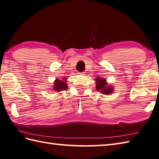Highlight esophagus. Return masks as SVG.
I'll return each mask as SVG.
<instances>
[{
	"label": "esophagus",
	"mask_w": 159,
	"mask_h": 159,
	"mask_svg": "<svg viewBox=\"0 0 159 159\" xmlns=\"http://www.w3.org/2000/svg\"><path fill=\"white\" fill-rule=\"evenodd\" d=\"M77 73L80 74V75H84V73H84V72H78Z\"/></svg>",
	"instance_id": "34e87169"
}]
</instances>
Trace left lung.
<instances>
[{"label": "left lung", "mask_w": 159, "mask_h": 159, "mask_svg": "<svg viewBox=\"0 0 159 159\" xmlns=\"http://www.w3.org/2000/svg\"><path fill=\"white\" fill-rule=\"evenodd\" d=\"M96 89L98 90H100L102 93L105 94V95H109L110 93L112 92V87L108 86L106 87V80L102 79L100 77H98L96 79Z\"/></svg>", "instance_id": "obj_1"}]
</instances>
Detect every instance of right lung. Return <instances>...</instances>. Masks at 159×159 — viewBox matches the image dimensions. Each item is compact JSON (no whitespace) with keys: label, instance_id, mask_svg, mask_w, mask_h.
<instances>
[{"label":"right lung","instance_id":"right-lung-1","mask_svg":"<svg viewBox=\"0 0 159 159\" xmlns=\"http://www.w3.org/2000/svg\"><path fill=\"white\" fill-rule=\"evenodd\" d=\"M65 80V79H64ZM54 90H56V91H60V90H65L68 89L66 84L62 82L61 80H60L57 79L56 81H55L54 82Z\"/></svg>","mask_w":159,"mask_h":159}]
</instances>
